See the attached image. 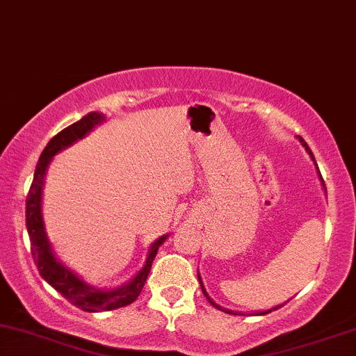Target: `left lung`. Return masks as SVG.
Returning a JSON list of instances; mask_svg holds the SVG:
<instances>
[{
	"mask_svg": "<svg viewBox=\"0 0 356 356\" xmlns=\"http://www.w3.org/2000/svg\"><path fill=\"white\" fill-rule=\"evenodd\" d=\"M298 137V140L301 142V145L305 147V150L306 152H308V155L309 157H312V161L314 162V164H316V161H314V157H313V152H312V149H309L308 147V144H306V142L303 140V138H301L300 136H296ZM318 177H320V181H321V184H323V179H321V174H320V170H318ZM323 189H325V184H323ZM326 191V189H325ZM197 280H199V283H201V289H202V293H204V296L207 298V301H209V303L214 306V308H218V309H220V312H224V313H229V314H243V313H239V312H232V309H227V308H222V306H219L218 303H216L214 300H212V298L207 295V291H206V288H204V283H202V277H201V275H199L197 273ZM281 306L283 305H276V306H273V308H269V309H263V312H254L252 314H268V313H271V312H275V309H277V308H281Z\"/></svg>",
	"mask_w": 356,
	"mask_h": 356,
	"instance_id": "obj_1",
	"label": "left lung"
}]
</instances>
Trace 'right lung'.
<instances>
[{
    "instance_id": "1",
    "label": "right lung",
    "mask_w": 356,
    "mask_h": 356,
    "mask_svg": "<svg viewBox=\"0 0 356 356\" xmlns=\"http://www.w3.org/2000/svg\"><path fill=\"white\" fill-rule=\"evenodd\" d=\"M102 122H105L104 113L90 112L83 118H80L79 122H75V124L61 130L60 134H56L48 142V145L44 147L42 155H40V161L35 169L33 182H31L30 192H28L26 197V229L31 243V254H33V261L36 268H38L40 275L61 296L67 298L72 305H75L76 308L88 313L110 312V309L124 308V306L134 303L138 295H140L142 288H144L159 248L169 238V234H164L159 239H155L150 244L145 264L142 266L140 271L132 280H129L127 283L112 289H102L88 284L76 273H73L70 268L65 266L58 257H56L55 252H53L51 243L47 236V229H44L42 209L47 170L56 154L67 149V147H70L72 144H75L76 140H80L85 136H88Z\"/></svg>"
}]
</instances>
